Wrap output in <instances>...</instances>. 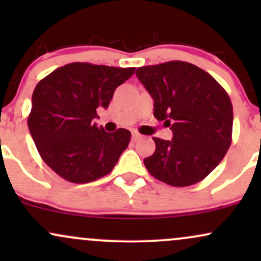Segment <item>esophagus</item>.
<instances>
[{
  "label": "esophagus",
  "instance_id": "1",
  "mask_svg": "<svg viewBox=\"0 0 261 261\" xmlns=\"http://www.w3.org/2000/svg\"><path fill=\"white\" fill-rule=\"evenodd\" d=\"M141 137V135L137 131H133V141H137Z\"/></svg>",
  "mask_w": 261,
  "mask_h": 261
}]
</instances>
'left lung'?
<instances>
[{
    "instance_id": "1",
    "label": "left lung",
    "mask_w": 261,
    "mask_h": 261,
    "mask_svg": "<svg viewBox=\"0 0 261 261\" xmlns=\"http://www.w3.org/2000/svg\"><path fill=\"white\" fill-rule=\"evenodd\" d=\"M136 76L153 98V115L173 133L153 137L154 153L143 160L152 176L172 187H189L218 166L232 142L233 108L211 74L184 61L145 66Z\"/></svg>"
}]
</instances>
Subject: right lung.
Returning <instances> with one entry per match:
<instances>
[{
    "mask_svg": "<svg viewBox=\"0 0 261 261\" xmlns=\"http://www.w3.org/2000/svg\"><path fill=\"white\" fill-rule=\"evenodd\" d=\"M135 67L72 62L44 77L32 95L28 127L43 161L65 180L85 184L109 174L131 133H107L93 119Z\"/></svg>",
    "mask_w": 261,
    "mask_h": 261,
    "instance_id": "add662e5",
    "label": "right lung"
}]
</instances>
